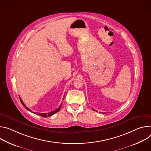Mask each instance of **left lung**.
Instances as JSON below:
<instances>
[{
	"label": "left lung",
	"instance_id": "obj_1",
	"mask_svg": "<svg viewBox=\"0 0 151 151\" xmlns=\"http://www.w3.org/2000/svg\"><path fill=\"white\" fill-rule=\"evenodd\" d=\"M93 110H94V109H93ZM95 111H96V110H95Z\"/></svg>",
	"mask_w": 151,
	"mask_h": 151
}]
</instances>
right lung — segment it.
Masks as SVG:
<instances>
[{"instance_id":"obj_1","label":"right lung","mask_w":151,"mask_h":151,"mask_svg":"<svg viewBox=\"0 0 151 151\" xmlns=\"http://www.w3.org/2000/svg\"><path fill=\"white\" fill-rule=\"evenodd\" d=\"M20 97V96H19ZM20 101H21V103H22V104H23V106L27 110H29V111H31V110L29 109H28L25 105H24V104L23 103V101L22 100V99H21V98L20 97ZM61 106H62V104L60 105V106L56 109V110H54V111H51V112H49V113H37V112H33V113H34V114H38V115H40V116H42V117H44V118H45V117H47V116H52V115H53V114H55L56 113H57L58 111H59V110H60V107H61ZM32 112V111H31Z\"/></svg>"}]
</instances>
